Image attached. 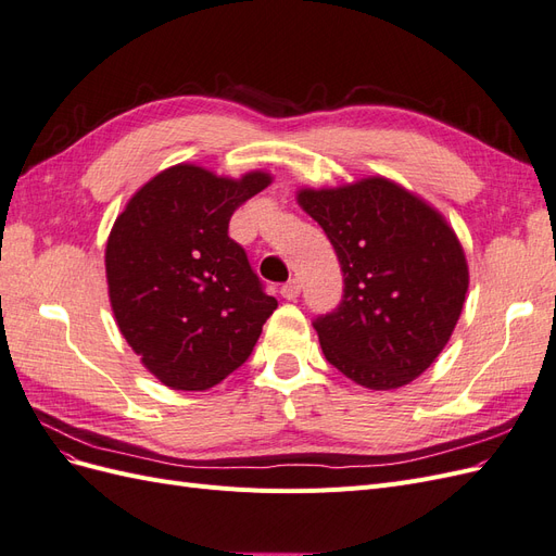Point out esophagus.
<instances>
[{"label": "esophagus", "instance_id": "esophagus-1", "mask_svg": "<svg viewBox=\"0 0 556 556\" xmlns=\"http://www.w3.org/2000/svg\"><path fill=\"white\" fill-rule=\"evenodd\" d=\"M299 292H301V285H299V280H296V278H290V280L285 282L282 288H280L282 299H288V301H294V299L299 296Z\"/></svg>", "mask_w": 556, "mask_h": 556}]
</instances>
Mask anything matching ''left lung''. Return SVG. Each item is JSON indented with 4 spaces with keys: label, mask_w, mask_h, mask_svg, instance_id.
Returning <instances> with one entry per match:
<instances>
[{
    "label": "left lung",
    "mask_w": 556,
    "mask_h": 556,
    "mask_svg": "<svg viewBox=\"0 0 556 556\" xmlns=\"http://www.w3.org/2000/svg\"><path fill=\"white\" fill-rule=\"evenodd\" d=\"M296 201L325 229L343 271L339 308L313 323L327 362L368 390L422 376L466 301L457 233L425 199L382 176L304 188Z\"/></svg>",
    "instance_id": "8db88e82"
}]
</instances>
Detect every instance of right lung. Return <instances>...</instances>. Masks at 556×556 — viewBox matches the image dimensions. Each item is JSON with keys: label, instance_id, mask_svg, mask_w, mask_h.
Returning a JSON list of instances; mask_svg holds the SVG:
<instances>
[{"label": "right lung", "instance_id": "right-lung-1", "mask_svg": "<svg viewBox=\"0 0 556 556\" xmlns=\"http://www.w3.org/2000/svg\"><path fill=\"white\" fill-rule=\"evenodd\" d=\"M271 182L176 164L134 194L106 241L115 323L141 364L172 390L204 392L250 357L278 301L229 239L243 201Z\"/></svg>", "mask_w": 556, "mask_h": 556}]
</instances>
